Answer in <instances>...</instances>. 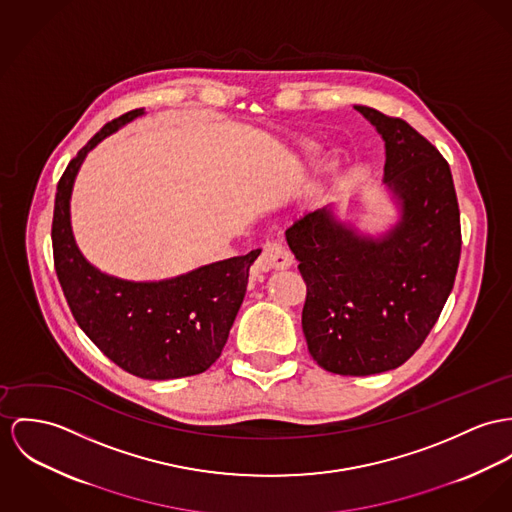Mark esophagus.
<instances>
[{
    "mask_svg": "<svg viewBox=\"0 0 512 512\" xmlns=\"http://www.w3.org/2000/svg\"><path fill=\"white\" fill-rule=\"evenodd\" d=\"M290 265H292V253L286 249V245L280 241H269L263 245V251L255 263V269L265 273V271L288 269Z\"/></svg>",
    "mask_w": 512,
    "mask_h": 512,
    "instance_id": "34e87169",
    "label": "esophagus"
}]
</instances>
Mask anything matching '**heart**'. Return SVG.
Masks as SVG:
<instances>
[{
  "label": "heart",
  "instance_id": "obj_1",
  "mask_svg": "<svg viewBox=\"0 0 512 512\" xmlns=\"http://www.w3.org/2000/svg\"><path fill=\"white\" fill-rule=\"evenodd\" d=\"M300 152H302L304 158H314V156H317V148H315L314 144H310V142L300 144Z\"/></svg>",
  "mask_w": 512,
  "mask_h": 512
}]
</instances>
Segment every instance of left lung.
Wrapping results in <instances>:
<instances>
[{
	"mask_svg": "<svg viewBox=\"0 0 512 512\" xmlns=\"http://www.w3.org/2000/svg\"><path fill=\"white\" fill-rule=\"evenodd\" d=\"M386 142L384 183L401 202L386 236H358L329 208L286 230L306 282L302 329L315 362L370 376L401 366L425 343L460 263V208L448 161L403 118L354 107Z\"/></svg>",
	"mask_w": 512,
	"mask_h": 512,
	"instance_id": "8db88e82",
	"label": "left lung"
}]
</instances>
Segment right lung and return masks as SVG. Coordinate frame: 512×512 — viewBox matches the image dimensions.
I'll return each instance as SVG.
<instances>
[{
  "label": "right lung",
  "instance_id": "add662e5",
  "mask_svg": "<svg viewBox=\"0 0 512 512\" xmlns=\"http://www.w3.org/2000/svg\"><path fill=\"white\" fill-rule=\"evenodd\" d=\"M134 109L107 122L72 159L56 189L54 269L83 333L122 370L144 380H171L208 370L222 354L261 249L161 282H128L91 267L72 236L70 195L79 165Z\"/></svg>",
  "mask_w": 512,
  "mask_h": 512
}]
</instances>
